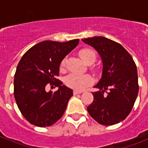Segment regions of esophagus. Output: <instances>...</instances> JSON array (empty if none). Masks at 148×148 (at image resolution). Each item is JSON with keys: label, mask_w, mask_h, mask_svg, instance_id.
Wrapping results in <instances>:
<instances>
[{"label": "esophagus", "mask_w": 148, "mask_h": 148, "mask_svg": "<svg viewBox=\"0 0 148 148\" xmlns=\"http://www.w3.org/2000/svg\"><path fill=\"white\" fill-rule=\"evenodd\" d=\"M82 91H81V90H73V94H74V95L80 94V93H82Z\"/></svg>", "instance_id": "34e87169"}]
</instances>
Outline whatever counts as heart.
Wrapping results in <instances>:
<instances>
[{
  "mask_svg": "<svg viewBox=\"0 0 148 148\" xmlns=\"http://www.w3.org/2000/svg\"><path fill=\"white\" fill-rule=\"evenodd\" d=\"M81 58L84 61L88 64H91L95 62L96 59V54L93 49L90 48H83L78 53ZM66 66V59L64 58L61 61L59 68L61 70H64ZM92 82V77L90 75H78L76 73H70L65 78V84L68 87L75 90H83L86 87L89 86Z\"/></svg>",
  "mask_w": 148,
  "mask_h": 148,
  "instance_id": "b5f03b06",
  "label": "heart"
}]
</instances>
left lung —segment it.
<instances>
[{"label": "left lung", "instance_id": "1", "mask_svg": "<svg viewBox=\"0 0 148 148\" xmlns=\"http://www.w3.org/2000/svg\"><path fill=\"white\" fill-rule=\"evenodd\" d=\"M101 57V78L95 86L89 114L103 125H113L130 114L138 92V73L132 56L122 46L101 36L82 39Z\"/></svg>", "mask_w": 148, "mask_h": 148}]
</instances>
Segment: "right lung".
Instances as JSON below:
<instances>
[{
  "label": "right lung",
  "instance_id": "add662e5",
  "mask_svg": "<svg viewBox=\"0 0 148 148\" xmlns=\"http://www.w3.org/2000/svg\"><path fill=\"white\" fill-rule=\"evenodd\" d=\"M79 40L58 42L44 40L35 44L18 63L14 78V96L23 117L38 127L51 126L62 117L73 90L58 79L59 65ZM58 86L47 92L45 86Z\"/></svg>",
  "mask_w": 148,
  "mask_h": 148
}]
</instances>
